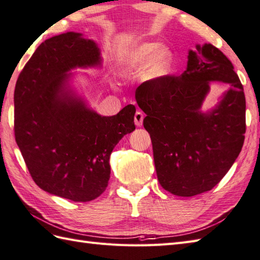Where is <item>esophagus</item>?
<instances>
[{
	"instance_id": "obj_1",
	"label": "esophagus",
	"mask_w": 260,
	"mask_h": 260,
	"mask_svg": "<svg viewBox=\"0 0 260 260\" xmlns=\"http://www.w3.org/2000/svg\"><path fill=\"white\" fill-rule=\"evenodd\" d=\"M143 119H144V115H143V113L142 112H136L135 116H134L135 125L141 127L143 125Z\"/></svg>"
}]
</instances>
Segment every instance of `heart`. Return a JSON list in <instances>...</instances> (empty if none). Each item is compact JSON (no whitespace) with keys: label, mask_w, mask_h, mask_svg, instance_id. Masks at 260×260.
<instances>
[{"label":"heart","mask_w":260,"mask_h":260,"mask_svg":"<svg viewBox=\"0 0 260 260\" xmlns=\"http://www.w3.org/2000/svg\"><path fill=\"white\" fill-rule=\"evenodd\" d=\"M174 62V53L156 41H143L128 46L117 57V70L125 76H142L157 80L167 76Z\"/></svg>","instance_id":"obj_1"}]
</instances>
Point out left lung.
Segmentation results:
<instances>
[{
    "label": "left lung",
    "mask_w": 260,
    "mask_h": 260,
    "mask_svg": "<svg viewBox=\"0 0 260 260\" xmlns=\"http://www.w3.org/2000/svg\"><path fill=\"white\" fill-rule=\"evenodd\" d=\"M228 83L217 106L203 112L209 82ZM137 105L151 136L159 184L179 197L210 191L233 167L244 145L246 98L230 60L210 43L189 50L186 70L137 87Z\"/></svg>",
    "instance_id": "obj_1"
}]
</instances>
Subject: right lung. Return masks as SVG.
Listing matches in <instances>:
<instances>
[{
  "mask_svg": "<svg viewBox=\"0 0 260 260\" xmlns=\"http://www.w3.org/2000/svg\"><path fill=\"white\" fill-rule=\"evenodd\" d=\"M102 62L95 41L62 33L38 47L15 85V141L33 181L75 202L91 201L106 190L110 154L135 129L134 105L102 116L71 88V70Z\"/></svg>",
  "mask_w": 260,
  "mask_h": 260,
  "instance_id": "add662e5",
  "label": "right lung"
}]
</instances>
